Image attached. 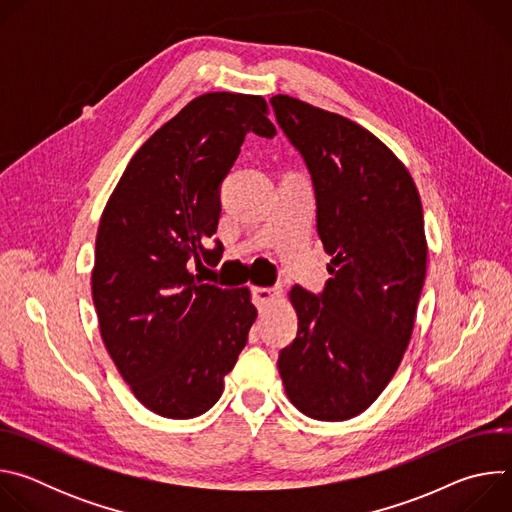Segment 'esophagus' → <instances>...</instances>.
<instances>
[{
  "mask_svg": "<svg viewBox=\"0 0 512 512\" xmlns=\"http://www.w3.org/2000/svg\"><path fill=\"white\" fill-rule=\"evenodd\" d=\"M283 296L281 287H253V300L259 308H267L269 304H275Z\"/></svg>",
  "mask_w": 512,
  "mask_h": 512,
  "instance_id": "obj_1",
  "label": "esophagus"
}]
</instances>
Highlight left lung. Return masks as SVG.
Returning <instances> with one entry per match:
<instances>
[{
	"instance_id": "8db88e82",
	"label": "left lung",
	"mask_w": 512,
	"mask_h": 512,
	"mask_svg": "<svg viewBox=\"0 0 512 512\" xmlns=\"http://www.w3.org/2000/svg\"><path fill=\"white\" fill-rule=\"evenodd\" d=\"M271 105L310 170L332 257L320 296L289 291L298 336L277 369L304 415L344 421L373 405L409 344L427 267L423 208L407 168L371 131L289 95Z\"/></svg>"
}]
</instances>
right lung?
Segmentation results:
<instances>
[{
	"label": "right lung",
	"mask_w": 512,
	"mask_h": 512,
	"mask_svg": "<svg viewBox=\"0 0 512 512\" xmlns=\"http://www.w3.org/2000/svg\"><path fill=\"white\" fill-rule=\"evenodd\" d=\"M267 113L259 95L192 99L135 152L101 214V338L137 401L162 417H198L221 399L257 318L249 287L221 289L190 269L221 259V243L206 247L218 192L245 135H275Z\"/></svg>",
	"instance_id": "1"
}]
</instances>
